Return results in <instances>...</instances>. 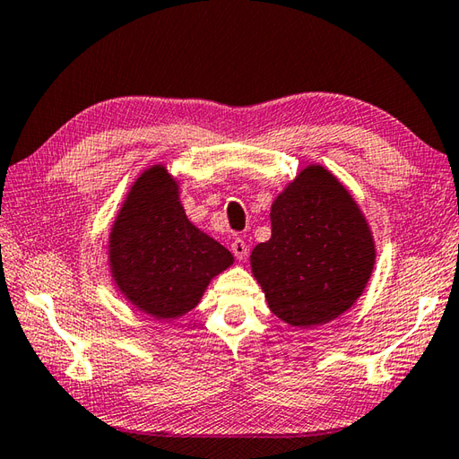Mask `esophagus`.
<instances>
[{
  "instance_id": "obj_1",
  "label": "esophagus",
  "mask_w": 459,
  "mask_h": 459,
  "mask_svg": "<svg viewBox=\"0 0 459 459\" xmlns=\"http://www.w3.org/2000/svg\"><path fill=\"white\" fill-rule=\"evenodd\" d=\"M230 250H232V254H234V255H237L238 260H244V258H247V254H248L247 242L240 240V238H234V240H232V244H230Z\"/></svg>"
}]
</instances>
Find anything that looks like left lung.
Wrapping results in <instances>:
<instances>
[{
	"instance_id": "1",
	"label": "left lung",
	"mask_w": 459,
	"mask_h": 459,
	"mask_svg": "<svg viewBox=\"0 0 459 459\" xmlns=\"http://www.w3.org/2000/svg\"><path fill=\"white\" fill-rule=\"evenodd\" d=\"M270 221V240L250 254L270 311L297 328L350 311L374 273L377 248L342 181L321 164H307L273 197Z\"/></svg>"
}]
</instances>
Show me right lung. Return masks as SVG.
Here are the masks:
<instances>
[{
    "mask_svg": "<svg viewBox=\"0 0 459 459\" xmlns=\"http://www.w3.org/2000/svg\"><path fill=\"white\" fill-rule=\"evenodd\" d=\"M179 179L166 164L143 169L117 211L108 265L117 291L154 321L172 323L195 308L234 255L186 215Z\"/></svg>",
    "mask_w": 459,
    "mask_h": 459,
    "instance_id": "right-lung-1",
    "label": "right lung"
}]
</instances>
